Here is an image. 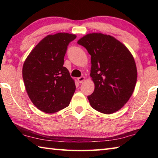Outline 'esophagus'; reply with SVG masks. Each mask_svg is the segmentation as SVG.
Listing matches in <instances>:
<instances>
[{"label": "esophagus", "mask_w": 158, "mask_h": 158, "mask_svg": "<svg viewBox=\"0 0 158 158\" xmlns=\"http://www.w3.org/2000/svg\"><path fill=\"white\" fill-rule=\"evenodd\" d=\"M77 80H78L79 83H81L85 80V77H79V78H77Z\"/></svg>", "instance_id": "esophagus-1"}]
</instances>
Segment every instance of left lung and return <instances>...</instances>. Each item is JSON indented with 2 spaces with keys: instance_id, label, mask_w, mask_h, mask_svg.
Instances as JSON below:
<instances>
[{
  "instance_id": "8db88e82",
  "label": "left lung",
  "mask_w": 158,
  "mask_h": 158,
  "mask_svg": "<svg viewBox=\"0 0 158 158\" xmlns=\"http://www.w3.org/2000/svg\"><path fill=\"white\" fill-rule=\"evenodd\" d=\"M91 56L90 76L94 91L88 98L93 109L111 114L128 101L135 88L137 70L126 47L110 35L92 33L77 42Z\"/></svg>"
}]
</instances>
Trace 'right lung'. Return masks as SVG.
<instances>
[{
	"instance_id": "1",
	"label": "right lung",
	"mask_w": 158,
	"mask_h": 158,
	"mask_svg": "<svg viewBox=\"0 0 158 158\" xmlns=\"http://www.w3.org/2000/svg\"><path fill=\"white\" fill-rule=\"evenodd\" d=\"M75 35H48L32 49L23 65L22 76L30 99L36 108L53 113L66 108L75 84L64 65V58Z\"/></svg>"
}]
</instances>
